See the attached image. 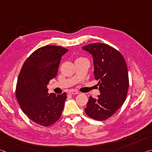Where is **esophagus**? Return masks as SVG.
<instances>
[{
  "label": "esophagus",
  "mask_w": 152,
  "mask_h": 152,
  "mask_svg": "<svg viewBox=\"0 0 152 152\" xmlns=\"http://www.w3.org/2000/svg\"><path fill=\"white\" fill-rule=\"evenodd\" d=\"M70 94H78L80 93H79L78 91H75V90H72V91H71L70 92Z\"/></svg>",
  "instance_id": "1"
}]
</instances>
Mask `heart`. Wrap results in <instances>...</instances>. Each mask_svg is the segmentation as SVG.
<instances>
[{
  "label": "heart",
  "mask_w": 152,
  "mask_h": 152,
  "mask_svg": "<svg viewBox=\"0 0 152 152\" xmlns=\"http://www.w3.org/2000/svg\"><path fill=\"white\" fill-rule=\"evenodd\" d=\"M78 59H81V58H78Z\"/></svg>",
  "instance_id": "heart-1"
}]
</instances>
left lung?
<instances>
[{"label":"left lung","mask_w":152,"mask_h":152,"mask_svg":"<svg viewBox=\"0 0 152 152\" xmlns=\"http://www.w3.org/2000/svg\"><path fill=\"white\" fill-rule=\"evenodd\" d=\"M82 49L92 56L94 78L101 94L90 96L85 110L92 119L104 121L113 116L125 102L129 88L127 64L116 49L101 43H90Z\"/></svg>","instance_id":"1"}]
</instances>
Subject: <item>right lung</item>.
Instances as JSON below:
<instances>
[{
	"label": "right lung",
	"instance_id": "right-lung-1",
	"mask_svg": "<svg viewBox=\"0 0 152 152\" xmlns=\"http://www.w3.org/2000/svg\"><path fill=\"white\" fill-rule=\"evenodd\" d=\"M68 51L61 46L45 45L33 52L18 77L16 97L29 119L44 127L60 119L67 93H48V84L56 77L61 56Z\"/></svg>",
	"mask_w": 152,
	"mask_h": 152
}]
</instances>
